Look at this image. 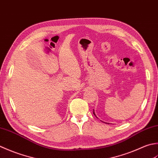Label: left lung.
I'll use <instances>...</instances> for the list:
<instances>
[{"label":"left lung","instance_id":"8db88e82","mask_svg":"<svg viewBox=\"0 0 158 158\" xmlns=\"http://www.w3.org/2000/svg\"><path fill=\"white\" fill-rule=\"evenodd\" d=\"M93 114H94V115L95 116V117H97V116H96V114H95V111H94V110H93ZM97 118H98V117H97ZM102 122H104V121H102ZM104 123H105V122H104ZM108 123V124H109L108 123Z\"/></svg>","mask_w":158,"mask_h":158}]
</instances>
